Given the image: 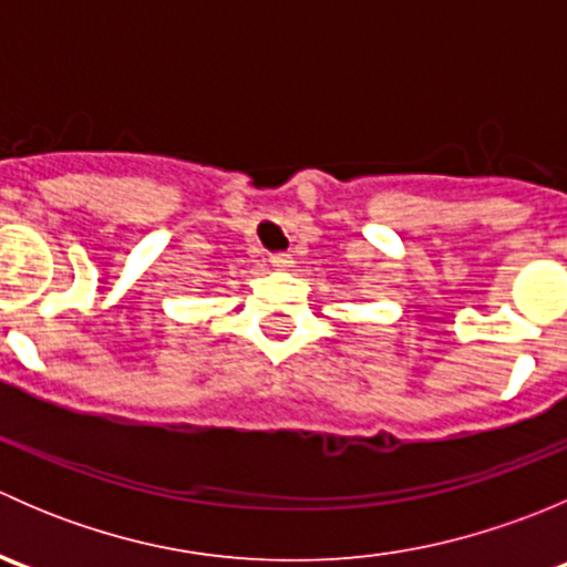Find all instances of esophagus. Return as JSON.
Listing matches in <instances>:
<instances>
[{"label":"esophagus","mask_w":567,"mask_h":567,"mask_svg":"<svg viewBox=\"0 0 567 567\" xmlns=\"http://www.w3.org/2000/svg\"><path fill=\"white\" fill-rule=\"evenodd\" d=\"M290 262H293V257H290L288 251H274V255H271V266L274 268H290Z\"/></svg>","instance_id":"1"}]
</instances>
